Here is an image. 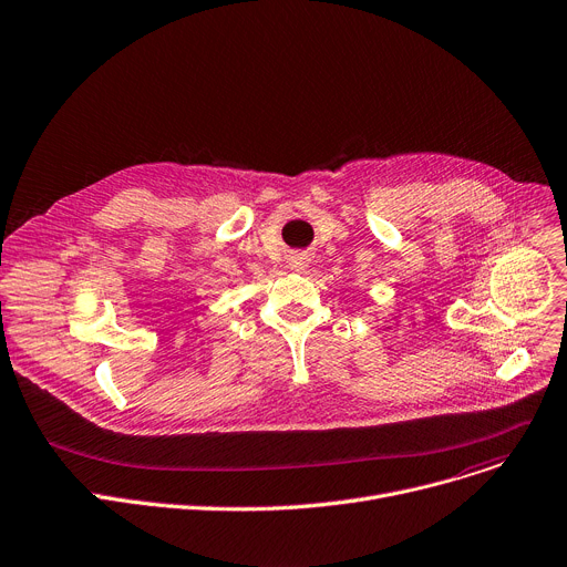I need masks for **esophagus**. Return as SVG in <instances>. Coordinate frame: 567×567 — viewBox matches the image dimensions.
I'll return each mask as SVG.
<instances>
[{
	"label": "esophagus",
	"instance_id": "1",
	"mask_svg": "<svg viewBox=\"0 0 567 567\" xmlns=\"http://www.w3.org/2000/svg\"><path fill=\"white\" fill-rule=\"evenodd\" d=\"M291 267H293L296 271H303V269L308 267V261H306V257H296V259H293V264H291Z\"/></svg>",
	"mask_w": 567,
	"mask_h": 567
}]
</instances>
